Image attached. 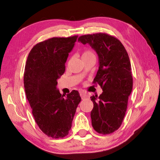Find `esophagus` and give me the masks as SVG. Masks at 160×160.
<instances>
[{
    "label": "esophagus",
    "instance_id": "1",
    "mask_svg": "<svg viewBox=\"0 0 160 160\" xmlns=\"http://www.w3.org/2000/svg\"><path fill=\"white\" fill-rule=\"evenodd\" d=\"M80 97L82 99H85V98H88L89 97V94L86 92H80Z\"/></svg>",
    "mask_w": 160,
    "mask_h": 160
}]
</instances>
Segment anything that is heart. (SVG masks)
<instances>
[{
  "instance_id": "heart-1",
  "label": "heart",
  "mask_w": 160,
  "mask_h": 160,
  "mask_svg": "<svg viewBox=\"0 0 160 160\" xmlns=\"http://www.w3.org/2000/svg\"><path fill=\"white\" fill-rule=\"evenodd\" d=\"M94 56V54L92 51H91L90 50H87L83 53L82 57V56Z\"/></svg>"
}]
</instances>
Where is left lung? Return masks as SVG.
I'll return each instance as SVG.
<instances>
[{
	"mask_svg": "<svg viewBox=\"0 0 160 160\" xmlns=\"http://www.w3.org/2000/svg\"><path fill=\"white\" fill-rule=\"evenodd\" d=\"M78 42L90 44L98 55L99 70L94 82L98 83L103 92L99 97H90L94 104L92 125L99 133L110 134L122 123L132 92L128 54L118 39L105 33L83 35Z\"/></svg>",
	"mask_w": 160,
	"mask_h": 160,
	"instance_id": "8db88e82",
	"label": "left lung"
}]
</instances>
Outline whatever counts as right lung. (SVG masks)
Segmentation results:
<instances>
[{"mask_svg":"<svg viewBox=\"0 0 160 160\" xmlns=\"http://www.w3.org/2000/svg\"><path fill=\"white\" fill-rule=\"evenodd\" d=\"M77 38L53 37L38 43L26 61L24 85L27 99L38 126L53 138L68 134L81 101L78 91L72 90L64 97L56 88Z\"/></svg>","mask_w":160,"mask_h":160,"instance_id":"1","label":"right lung"}]
</instances>
